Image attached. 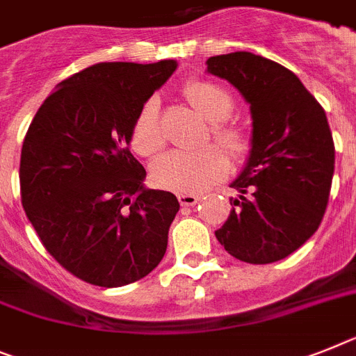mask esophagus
Segmentation results:
<instances>
[{
	"label": "esophagus",
	"mask_w": 356,
	"mask_h": 356,
	"mask_svg": "<svg viewBox=\"0 0 356 356\" xmlns=\"http://www.w3.org/2000/svg\"><path fill=\"white\" fill-rule=\"evenodd\" d=\"M199 201H201L199 195H193V193H179V202H181V206H195Z\"/></svg>",
	"instance_id": "esophagus-1"
}]
</instances>
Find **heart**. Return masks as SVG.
I'll return each instance as SVG.
<instances>
[{
  "instance_id": "b5f03b06",
  "label": "heart",
  "mask_w": 356,
  "mask_h": 356,
  "mask_svg": "<svg viewBox=\"0 0 356 356\" xmlns=\"http://www.w3.org/2000/svg\"><path fill=\"white\" fill-rule=\"evenodd\" d=\"M183 95L197 113L210 121V134L204 143L213 139L232 159H241L250 148V137L243 124L232 119L234 95L204 79L188 81ZM130 141L134 150L143 157H150L163 148L164 134L159 122V103L155 97L145 101L137 112ZM228 170V157L217 146H204L201 150H173L161 155L152 164L150 173L157 186L181 193H197L220 183Z\"/></svg>"
}]
</instances>
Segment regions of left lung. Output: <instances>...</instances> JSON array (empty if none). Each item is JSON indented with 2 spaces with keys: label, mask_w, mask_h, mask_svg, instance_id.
I'll return each mask as SVG.
<instances>
[{
  "label": "left lung",
  "mask_w": 356,
  "mask_h": 356,
  "mask_svg": "<svg viewBox=\"0 0 356 356\" xmlns=\"http://www.w3.org/2000/svg\"><path fill=\"white\" fill-rule=\"evenodd\" d=\"M208 72L250 103V157L229 186L237 199L215 237L235 259L270 264L315 234L330 201L335 145L318 101L293 72L252 52L213 56Z\"/></svg>",
  "instance_id": "8db88e82"
}]
</instances>
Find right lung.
Returning a JSON list of instances; mask_svg holds the SVG:
<instances>
[{
	"label": "right lung",
	"mask_w": 356,
	"mask_h": 356,
	"mask_svg": "<svg viewBox=\"0 0 356 356\" xmlns=\"http://www.w3.org/2000/svg\"><path fill=\"white\" fill-rule=\"evenodd\" d=\"M175 68V59L92 65L59 83L29 127L21 202L47 252L85 282L132 284L166 253L177 197L143 184L128 145L139 108Z\"/></svg>",
	"instance_id": "add662e5"
}]
</instances>
